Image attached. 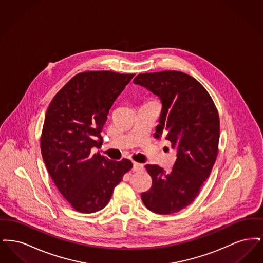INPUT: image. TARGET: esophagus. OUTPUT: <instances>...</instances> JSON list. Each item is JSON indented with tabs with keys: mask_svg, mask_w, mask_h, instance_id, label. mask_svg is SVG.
Returning <instances> with one entry per match:
<instances>
[{
	"mask_svg": "<svg viewBox=\"0 0 263 263\" xmlns=\"http://www.w3.org/2000/svg\"><path fill=\"white\" fill-rule=\"evenodd\" d=\"M144 170V165L142 163H133V171L134 172H142Z\"/></svg>",
	"mask_w": 263,
	"mask_h": 263,
	"instance_id": "obj_1",
	"label": "esophagus"
}]
</instances>
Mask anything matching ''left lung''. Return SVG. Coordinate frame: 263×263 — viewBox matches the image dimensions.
I'll return each instance as SVG.
<instances>
[{
    "label": "left lung",
    "instance_id": "obj_1",
    "mask_svg": "<svg viewBox=\"0 0 263 263\" xmlns=\"http://www.w3.org/2000/svg\"><path fill=\"white\" fill-rule=\"evenodd\" d=\"M133 82L161 100L155 138H165L176 151L168 174L159 165H145L153 183L141 198L152 212H179L196 198L212 171L220 138L219 114L208 91L182 72L139 74Z\"/></svg>",
    "mask_w": 263,
    "mask_h": 263
}]
</instances>
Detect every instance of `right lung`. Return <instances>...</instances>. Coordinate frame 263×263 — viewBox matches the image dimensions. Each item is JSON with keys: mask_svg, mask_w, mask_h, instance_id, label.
Segmentation results:
<instances>
[{"mask_svg": "<svg viewBox=\"0 0 263 263\" xmlns=\"http://www.w3.org/2000/svg\"><path fill=\"white\" fill-rule=\"evenodd\" d=\"M134 74L88 71L72 78L48 106L40 147L46 168L76 211L95 213L110 200L114 187L133 166L91 154L113 102Z\"/></svg>", "mask_w": 263, "mask_h": 263, "instance_id": "1", "label": "right lung"}]
</instances>
